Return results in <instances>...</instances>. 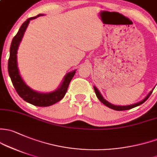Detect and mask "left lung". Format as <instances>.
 <instances>
[{
	"mask_svg": "<svg viewBox=\"0 0 157 157\" xmlns=\"http://www.w3.org/2000/svg\"><path fill=\"white\" fill-rule=\"evenodd\" d=\"M93 87H94V90H95V95H96L97 98H98V99H99L100 101L102 102V103H103L104 105H106V106L108 107V108L113 109V110H129V109H132V108H135V107H137V106H138V105H141V104L144 103L145 101H146L147 99L148 98H149L150 95H151V93H152L153 90H154V88H153V90H151V91L149 93L147 94V96L145 97L144 99L141 100V101L137 102V103H135V104H132V105H124V106H121V105H113V104H111V103H110V102H108V101H107L106 99H105V98H104V97L102 96L101 94L100 93L99 90H98V89H97L96 87L95 86H94Z\"/></svg>",
	"mask_w": 157,
	"mask_h": 157,
	"instance_id": "obj_1",
	"label": "left lung"
}]
</instances>
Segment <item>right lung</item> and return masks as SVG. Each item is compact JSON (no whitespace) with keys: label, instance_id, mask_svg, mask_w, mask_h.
I'll return each instance as SVG.
<instances>
[{"label":"right lung","instance_id":"1","mask_svg":"<svg viewBox=\"0 0 157 157\" xmlns=\"http://www.w3.org/2000/svg\"><path fill=\"white\" fill-rule=\"evenodd\" d=\"M41 16H44V14H39L34 17L28 19L21 25L16 35L13 37L12 43H11L10 49L8 72H9V75L10 77L11 81L15 90L23 100L37 107H48L54 105L64 98L67 92L69 83L73 78L77 70H74L66 74L59 86L55 91L52 92H40L35 91L25 83L22 77L19 74V67H18L17 51L30 21L37 19V17Z\"/></svg>","mask_w":157,"mask_h":157}]
</instances>
